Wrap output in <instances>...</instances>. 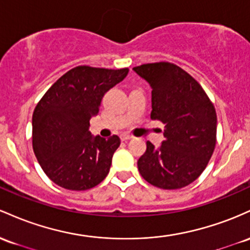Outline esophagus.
<instances>
[{
	"instance_id": "34e87169",
	"label": "esophagus",
	"mask_w": 250,
	"mask_h": 250,
	"mask_svg": "<svg viewBox=\"0 0 250 250\" xmlns=\"http://www.w3.org/2000/svg\"><path fill=\"white\" fill-rule=\"evenodd\" d=\"M132 138H133L132 136H130V134H126V133H123L122 136H120V139H122V142H126V140H130Z\"/></svg>"
}]
</instances>
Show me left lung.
Instances as JSON below:
<instances>
[{
    "instance_id": "left-lung-1",
    "label": "left lung",
    "mask_w": 250,
    "mask_h": 250,
    "mask_svg": "<svg viewBox=\"0 0 250 250\" xmlns=\"http://www.w3.org/2000/svg\"><path fill=\"white\" fill-rule=\"evenodd\" d=\"M133 71L152 88L151 119L165 125L159 147L150 142L137 162L142 177L161 189L189 186L206 169L216 144L217 117L204 89L181 67L146 63Z\"/></svg>"
}]
</instances>
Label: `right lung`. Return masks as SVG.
I'll return each instance as SVG.
<instances>
[{
  "label": "right lung",
  "mask_w": 250,
  "mask_h": 250,
  "mask_svg": "<svg viewBox=\"0 0 250 250\" xmlns=\"http://www.w3.org/2000/svg\"><path fill=\"white\" fill-rule=\"evenodd\" d=\"M128 69L78 66L54 83L33 113V150L50 181L67 190L91 189L105 179L120 139L92 136L89 120L103 97Z\"/></svg>",
  "instance_id": "obj_1"
}]
</instances>
